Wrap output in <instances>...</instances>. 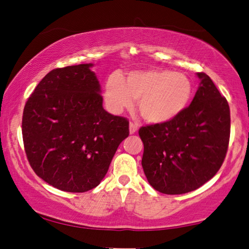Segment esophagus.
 I'll return each mask as SVG.
<instances>
[{
	"label": "esophagus",
	"mask_w": 249,
	"mask_h": 249,
	"mask_svg": "<svg viewBox=\"0 0 249 249\" xmlns=\"http://www.w3.org/2000/svg\"><path fill=\"white\" fill-rule=\"evenodd\" d=\"M138 129H139V124H136V122H130V124H129V131H130V133H131V134L136 133L138 131Z\"/></svg>",
	"instance_id": "34e87169"
}]
</instances>
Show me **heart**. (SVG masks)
Returning <instances> with one entry per match:
<instances>
[{"mask_svg":"<svg viewBox=\"0 0 249 249\" xmlns=\"http://www.w3.org/2000/svg\"><path fill=\"white\" fill-rule=\"evenodd\" d=\"M191 96L193 83L186 74L160 69L132 71L124 78L113 74L104 90L105 103L111 112L131 108L133 99H138L141 116L154 124L177 118L188 106Z\"/></svg>","mask_w":249,"mask_h":249,"instance_id":"b5f03b06","label":"heart"}]
</instances>
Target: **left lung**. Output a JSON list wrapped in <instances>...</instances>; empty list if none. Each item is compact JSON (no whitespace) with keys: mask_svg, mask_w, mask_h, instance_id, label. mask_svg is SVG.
I'll use <instances>...</instances> for the list:
<instances>
[{"mask_svg":"<svg viewBox=\"0 0 249 249\" xmlns=\"http://www.w3.org/2000/svg\"><path fill=\"white\" fill-rule=\"evenodd\" d=\"M197 93L175 119L139 130L144 144L142 167L155 190L181 195L215 175L228 152L231 116L228 100L206 73H197Z\"/></svg>","mask_w":249,"mask_h":249,"instance_id":"1","label":"left lung"}]
</instances>
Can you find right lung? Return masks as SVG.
Here are the masks:
<instances>
[{
    "mask_svg": "<svg viewBox=\"0 0 249 249\" xmlns=\"http://www.w3.org/2000/svg\"><path fill=\"white\" fill-rule=\"evenodd\" d=\"M93 63L54 69L25 105L21 132L34 172L68 193H85L100 184L129 121L103 107Z\"/></svg>",
    "mask_w": 249,
    "mask_h": 249,
    "instance_id": "right-lung-1",
    "label": "right lung"
}]
</instances>
